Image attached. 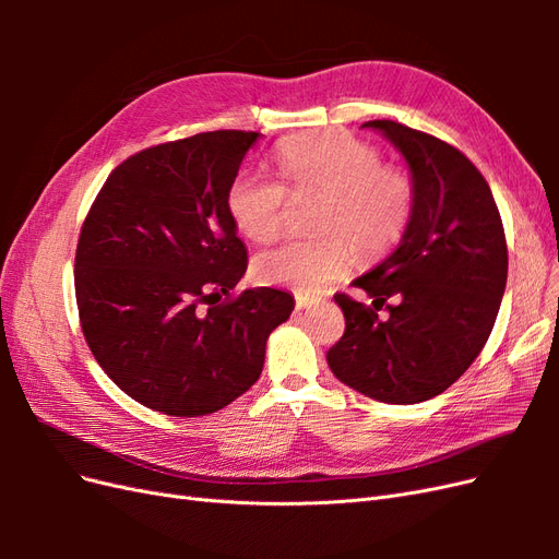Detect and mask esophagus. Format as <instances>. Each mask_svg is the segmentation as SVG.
<instances>
[{"label": "esophagus", "mask_w": 559, "mask_h": 559, "mask_svg": "<svg viewBox=\"0 0 559 559\" xmlns=\"http://www.w3.org/2000/svg\"><path fill=\"white\" fill-rule=\"evenodd\" d=\"M314 298L310 296H302V294H296V310H310L314 306Z\"/></svg>", "instance_id": "34e87169"}]
</instances>
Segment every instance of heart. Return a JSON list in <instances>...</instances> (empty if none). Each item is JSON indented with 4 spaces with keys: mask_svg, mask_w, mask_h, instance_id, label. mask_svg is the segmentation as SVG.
<instances>
[{
    "mask_svg": "<svg viewBox=\"0 0 559 559\" xmlns=\"http://www.w3.org/2000/svg\"><path fill=\"white\" fill-rule=\"evenodd\" d=\"M284 186L263 173H240L228 189V212L249 240L270 242L284 228L289 197L319 195L310 240H292L263 251L253 263L265 284L317 294L341 277L352 251L380 259L394 249L415 207L413 177L343 130L310 132L277 146Z\"/></svg>",
    "mask_w": 559,
    "mask_h": 559,
    "instance_id": "b5f03b06",
    "label": "heart"
}]
</instances>
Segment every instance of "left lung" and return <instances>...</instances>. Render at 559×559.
Returning a JSON list of instances; mask_svg holds the SVG:
<instances>
[{
	"label": "left lung",
	"mask_w": 559,
	"mask_h": 559,
	"mask_svg": "<svg viewBox=\"0 0 559 559\" xmlns=\"http://www.w3.org/2000/svg\"><path fill=\"white\" fill-rule=\"evenodd\" d=\"M408 163L415 207L399 247L354 280L370 306L335 294L345 333L333 376L382 403H419L460 380L485 347L509 277L492 191L460 148L396 121H368ZM394 297L395 302L385 306ZM384 307L390 317L380 320Z\"/></svg>",
	"instance_id": "obj_1"
}]
</instances>
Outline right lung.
Instances as JSON below:
<instances>
[{
  "mask_svg": "<svg viewBox=\"0 0 559 559\" xmlns=\"http://www.w3.org/2000/svg\"><path fill=\"white\" fill-rule=\"evenodd\" d=\"M259 132L214 130L165 142L107 177L81 226L79 319L97 364L151 411L200 417L259 380L265 343L294 296H233L247 249L228 189Z\"/></svg>",
  "mask_w": 559,
  "mask_h": 559,
  "instance_id": "right-lung-1",
  "label": "right lung"
}]
</instances>
